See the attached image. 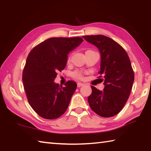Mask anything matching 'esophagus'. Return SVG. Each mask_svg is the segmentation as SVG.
I'll use <instances>...</instances> for the list:
<instances>
[{
    "label": "esophagus",
    "instance_id": "1",
    "mask_svg": "<svg viewBox=\"0 0 151 151\" xmlns=\"http://www.w3.org/2000/svg\"><path fill=\"white\" fill-rule=\"evenodd\" d=\"M84 84L83 83H77V87H81V86H84Z\"/></svg>",
    "mask_w": 151,
    "mask_h": 151
}]
</instances>
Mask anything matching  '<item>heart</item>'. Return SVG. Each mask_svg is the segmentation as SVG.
I'll list each match as a JSON object with an SVG mask.
<instances>
[{
  "mask_svg": "<svg viewBox=\"0 0 151 151\" xmlns=\"http://www.w3.org/2000/svg\"><path fill=\"white\" fill-rule=\"evenodd\" d=\"M88 51H92V50H87L86 52H88ZM72 76L74 78H76L78 79L83 78V75H82V73L81 72H79V71H75V72H73L72 73Z\"/></svg>",
  "mask_w": 151,
  "mask_h": 151,
  "instance_id": "1",
  "label": "heart"
}]
</instances>
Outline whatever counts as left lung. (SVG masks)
I'll return each instance as SVG.
<instances>
[{"label":"left lung","mask_w":151,"mask_h":151,"mask_svg":"<svg viewBox=\"0 0 151 151\" xmlns=\"http://www.w3.org/2000/svg\"><path fill=\"white\" fill-rule=\"evenodd\" d=\"M84 39L99 49L101 81L103 91L92 86L88 97L90 108L99 116L117 115L127 102L134 82V72L127 53L119 43L103 35H84Z\"/></svg>","instance_id":"1"}]
</instances>
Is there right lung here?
<instances>
[{
  "instance_id": "add662e5",
  "label": "right lung",
  "mask_w": 151,
  "mask_h": 151,
  "mask_svg": "<svg viewBox=\"0 0 151 151\" xmlns=\"http://www.w3.org/2000/svg\"><path fill=\"white\" fill-rule=\"evenodd\" d=\"M83 42L80 37H51L29 52L22 81L29 105L43 118H58L66 111L77 84L68 81L63 87L54 80L66 67L69 52Z\"/></svg>"
}]
</instances>
